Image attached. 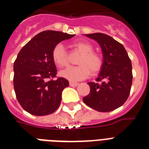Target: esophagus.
<instances>
[{
	"label": "esophagus",
	"mask_w": 149,
	"mask_h": 149,
	"mask_svg": "<svg viewBox=\"0 0 149 149\" xmlns=\"http://www.w3.org/2000/svg\"><path fill=\"white\" fill-rule=\"evenodd\" d=\"M78 85L77 83H74V82H70V86H77Z\"/></svg>",
	"instance_id": "obj_1"
}]
</instances>
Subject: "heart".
<instances>
[{
  "label": "heart",
  "instance_id": "1",
  "mask_svg": "<svg viewBox=\"0 0 149 149\" xmlns=\"http://www.w3.org/2000/svg\"><path fill=\"white\" fill-rule=\"evenodd\" d=\"M72 46L81 54L77 61L79 65L70 66L62 70L61 77L70 81H78L88 77L91 72L93 74H97L101 70L104 59L100 54L93 52V45L91 43L84 41H77L72 43ZM52 58L58 67H65L69 64L65 48L61 43L54 46L52 52Z\"/></svg>",
  "mask_w": 149,
  "mask_h": 149
}]
</instances>
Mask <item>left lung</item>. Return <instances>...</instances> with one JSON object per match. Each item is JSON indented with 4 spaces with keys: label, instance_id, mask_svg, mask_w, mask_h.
<instances>
[{
    "label": "left lung",
    "instance_id": "8db88e82",
    "mask_svg": "<svg viewBox=\"0 0 149 149\" xmlns=\"http://www.w3.org/2000/svg\"><path fill=\"white\" fill-rule=\"evenodd\" d=\"M86 37L99 43L104 64L96 83H88L91 92L83 100L100 112H109L125 104L132 84V65L122 44L103 33L87 34Z\"/></svg>",
    "mask_w": 149,
    "mask_h": 149
}]
</instances>
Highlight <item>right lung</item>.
I'll use <instances>...</instances> for the list:
<instances>
[{
  "label": "right lung",
  "instance_id": "right-lung-1",
  "mask_svg": "<svg viewBox=\"0 0 149 149\" xmlns=\"http://www.w3.org/2000/svg\"><path fill=\"white\" fill-rule=\"evenodd\" d=\"M61 31H44L22 48L14 63V88L17 101L24 111L36 116L48 115L58 109L63 89L69 81L56 77L52 58L54 46L73 37Z\"/></svg>",
  "mask_w": 149,
  "mask_h": 149
}]
</instances>
